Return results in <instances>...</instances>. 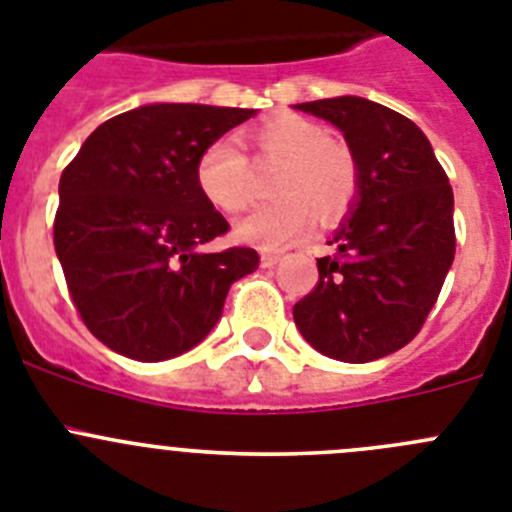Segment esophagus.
Here are the masks:
<instances>
[{"label": "esophagus", "mask_w": 512, "mask_h": 512, "mask_svg": "<svg viewBox=\"0 0 512 512\" xmlns=\"http://www.w3.org/2000/svg\"><path fill=\"white\" fill-rule=\"evenodd\" d=\"M279 261H282V253H279V251H264V253H261V266H264V269L277 266Z\"/></svg>", "instance_id": "1"}]
</instances>
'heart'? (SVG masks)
I'll use <instances>...</instances> for the list:
<instances>
[{
	"label": "heart",
	"instance_id": "heart-1",
	"mask_svg": "<svg viewBox=\"0 0 512 512\" xmlns=\"http://www.w3.org/2000/svg\"><path fill=\"white\" fill-rule=\"evenodd\" d=\"M253 158L279 161L271 192L277 200L243 217L235 233L261 248H284L300 241L312 223H333L346 215L359 194V164L351 148L328 138V130L310 117L284 112L246 133ZM194 182L215 210L225 215L251 202V164L233 140L217 138L202 148L194 164Z\"/></svg>",
	"mask_w": 512,
	"mask_h": 512
}]
</instances>
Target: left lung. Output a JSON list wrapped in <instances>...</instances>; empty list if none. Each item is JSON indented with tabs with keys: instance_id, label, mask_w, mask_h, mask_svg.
<instances>
[{
	"instance_id": "left-lung-1",
	"label": "left lung",
	"mask_w": 512,
	"mask_h": 512,
	"mask_svg": "<svg viewBox=\"0 0 512 512\" xmlns=\"http://www.w3.org/2000/svg\"><path fill=\"white\" fill-rule=\"evenodd\" d=\"M333 122L359 164L354 215L318 259V284L292 315L312 348L366 364L408 346L454 264V192L423 130L361 97L297 104Z\"/></svg>"
}]
</instances>
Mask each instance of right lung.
Instances as JSON below:
<instances>
[{
  "instance_id": "add662e5",
  "label": "right lung",
  "mask_w": 512,
  "mask_h": 512,
  "mask_svg": "<svg viewBox=\"0 0 512 512\" xmlns=\"http://www.w3.org/2000/svg\"><path fill=\"white\" fill-rule=\"evenodd\" d=\"M256 110L146 104L102 122L58 182L53 246L84 325L135 361L202 341L230 284L259 269L253 248L200 251L230 230L194 182L202 148Z\"/></svg>"
}]
</instances>
